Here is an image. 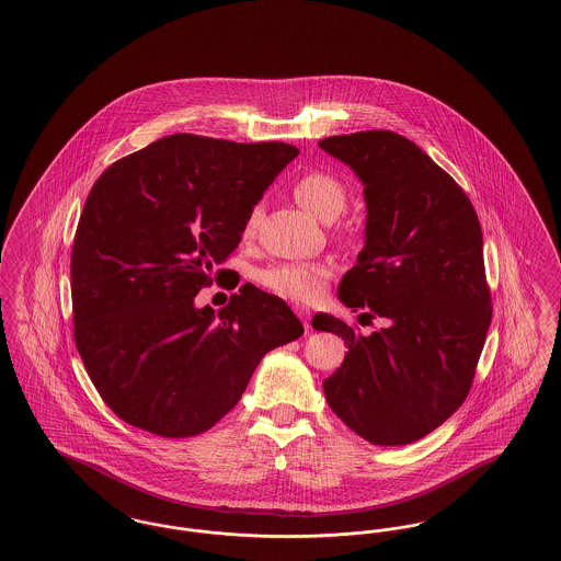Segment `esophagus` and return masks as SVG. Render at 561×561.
I'll return each instance as SVG.
<instances>
[{
	"mask_svg": "<svg viewBox=\"0 0 561 561\" xmlns=\"http://www.w3.org/2000/svg\"><path fill=\"white\" fill-rule=\"evenodd\" d=\"M296 314H298V317H300V321H302V325H305V330H309V328H311V323H309V321H311V311H309V309H305V307H302V309H296Z\"/></svg>",
	"mask_w": 561,
	"mask_h": 561,
	"instance_id": "1",
	"label": "esophagus"
}]
</instances>
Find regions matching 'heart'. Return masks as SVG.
I'll return each instance as SVG.
<instances>
[{"label": "heart", "instance_id": "b5f03b06", "mask_svg": "<svg viewBox=\"0 0 561 561\" xmlns=\"http://www.w3.org/2000/svg\"><path fill=\"white\" fill-rule=\"evenodd\" d=\"M294 201L319 221L332 224L346 208L348 190L344 181L325 171H311L294 183ZM259 206H254L244 224V236L250 238L256 221ZM334 277V265L328 261H284L273 263L256 273V282L267 290L302 305H313L321 300Z\"/></svg>", "mask_w": 561, "mask_h": 561}]
</instances>
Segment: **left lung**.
<instances>
[{
    "instance_id": "8db88e82",
    "label": "left lung",
    "mask_w": 561,
    "mask_h": 561,
    "mask_svg": "<svg viewBox=\"0 0 561 561\" xmlns=\"http://www.w3.org/2000/svg\"><path fill=\"white\" fill-rule=\"evenodd\" d=\"M319 148L355 171L367 206L365 247L337 298L359 317L386 319L363 336L314 314V330L348 346L323 381L325 401L371 445H409L470 392L493 314L480 221L466 192L403 135H334Z\"/></svg>"
}]
</instances>
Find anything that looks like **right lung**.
Segmentation results:
<instances>
[{"instance_id": "right-lung-1", "label": "right lung", "mask_w": 561, "mask_h": 561, "mask_svg": "<svg viewBox=\"0 0 561 561\" xmlns=\"http://www.w3.org/2000/svg\"><path fill=\"white\" fill-rule=\"evenodd\" d=\"M296 157L282 141L169 135L93 183L70 256L75 344L123 422L164 438L202 434L270 351L302 336L290 307L254 286L217 314L194 302Z\"/></svg>"}]
</instances>
